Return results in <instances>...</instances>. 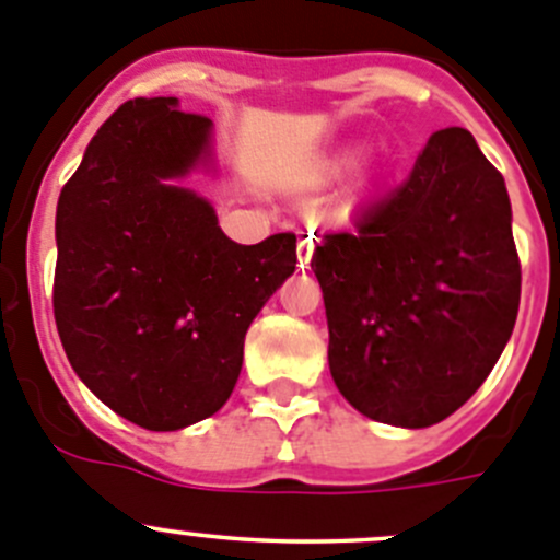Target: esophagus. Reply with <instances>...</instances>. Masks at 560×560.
I'll list each match as a JSON object with an SVG mask.
<instances>
[{"label": "esophagus", "instance_id": "obj_1", "mask_svg": "<svg viewBox=\"0 0 560 560\" xmlns=\"http://www.w3.org/2000/svg\"><path fill=\"white\" fill-rule=\"evenodd\" d=\"M312 250H315V237H312V232H304L301 240H298V259H301V265L310 262Z\"/></svg>", "mask_w": 560, "mask_h": 560}]
</instances>
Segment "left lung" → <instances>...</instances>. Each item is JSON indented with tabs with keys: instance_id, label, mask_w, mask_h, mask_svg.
Here are the masks:
<instances>
[{
	"instance_id": "1",
	"label": "left lung",
	"mask_w": 560,
	"mask_h": 560,
	"mask_svg": "<svg viewBox=\"0 0 560 560\" xmlns=\"http://www.w3.org/2000/svg\"><path fill=\"white\" fill-rule=\"evenodd\" d=\"M342 398L400 428L472 398L509 342L522 270L505 182L462 127L431 135L404 185L312 254Z\"/></svg>"
}]
</instances>
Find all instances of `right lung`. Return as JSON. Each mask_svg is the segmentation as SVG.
Listing matches in <instances>:
<instances>
[{
	"mask_svg": "<svg viewBox=\"0 0 560 560\" xmlns=\"http://www.w3.org/2000/svg\"><path fill=\"white\" fill-rule=\"evenodd\" d=\"M207 115L174 96L121 104L57 201L55 323L104 406L149 431L212 417L250 320L295 273V234L237 245L176 182L209 160Z\"/></svg>",
	"mask_w": 560,
	"mask_h": 560,
	"instance_id": "obj_1",
	"label": "right lung"
}]
</instances>
